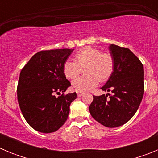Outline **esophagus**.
<instances>
[{"mask_svg": "<svg viewBox=\"0 0 158 158\" xmlns=\"http://www.w3.org/2000/svg\"><path fill=\"white\" fill-rule=\"evenodd\" d=\"M77 96H81L84 94V93H82V92H77Z\"/></svg>", "mask_w": 158, "mask_h": 158, "instance_id": "34e87169", "label": "esophagus"}]
</instances>
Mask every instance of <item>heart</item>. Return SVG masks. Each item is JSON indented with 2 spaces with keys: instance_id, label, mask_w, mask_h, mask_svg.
I'll return each mask as SVG.
<instances>
[{
  "instance_id": "heart-1",
  "label": "heart",
  "mask_w": 158,
  "mask_h": 158,
  "mask_svg": "<svg viewBox=\"0 0 158 158\" xmlns=\"http://www.w3.org/2000/svg\"><path fill=\"white\" fill-rule=\"evenodd\" d=\"M74 61L68 60L63 66V72L68 79H74L82 69L86 67L87 75L73 81L72 88L77 92H85L96 87L99 81L104 82L111 77L115 69V58L110 53H102L100 50L87 47L78 51Z\"/></svg>"
}]
</instances>
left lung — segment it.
<instances>
[{
  "label": "left lung",
  "instance_id": "8db88e82",
  "mask_svg": "<svg viewBox=\"0 0 158 158\" xmlns=\"http://www.w3.org/2000/svg\"><path fill=\"white\" fill-rule=\"evenodd\" d=\"M108 49L115 58V69L101 89L112 95L93 96L89 111L95 120L113 128L128 122L139 108L144 94V69L128 48L111 44Z\"/></svg>",
  "mask_w": 158,
  "mask_h": 158
}]
</instances>
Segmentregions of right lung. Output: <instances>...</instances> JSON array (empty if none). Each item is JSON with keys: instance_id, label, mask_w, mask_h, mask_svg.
I'll list each match as a JSON object with an SVG mask.
<instances>
[{"instance_id": "add662e5", "label": "right lung", "mask_w": 158, "mask_h": 158, "mask_svg": "<svg viewBox=\"0 0 158 158\" xmlns=\"http://www.w3.org/2000/svg\"><path fill=\"white\" fill-rule=\"evenodd\" d=\"M74 49L42 51L31 57L19 74L17 99L27 123L42 133L58 131L67 120L77 93H64L71 86L63 72ZM63 94L56 97L55 94Z\"/></svg>"}]
</instances>
